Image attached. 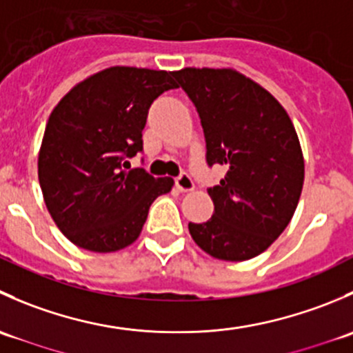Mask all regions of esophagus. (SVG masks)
<instances>
[{"instance_id": "34e87169", "label": "esophagus", "mask_w": 353, "mask_h": 353, "mask_svg": "<svg viewBox=\"0 0 353 353\" xmlns=\"http://www.w3.org/2000/svg\"><path fill=\"white\" fill-rule=\"evenodd\" d=\"M176 186L177 190L186 193V191H193L194 190V183L188 174H181L179 177H176Z\"/></svg>"}]
</instances>
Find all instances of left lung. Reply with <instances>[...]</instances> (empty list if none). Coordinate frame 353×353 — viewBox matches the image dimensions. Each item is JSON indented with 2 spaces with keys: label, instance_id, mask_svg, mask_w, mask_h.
Instances as JSON below:
<instances>
[{
  "label": "left lung",
  "instance_id": "left-lung-1",
  "mask_svg": "<svg viewBox=\"0 0 353 353\" xmlns=\"http://www.w3.org/2000/svg\"><path fill=\"white\" fill-rule=\"evenodd\" d=\"M193 101L206 162L227 167L208 190L215 212L190 234L206 254L245 261L275 243L294 216L304 184V157L287 110L268 90L232 68L174 71Z\"/></svg>",
  "mask_w": 353,
  "mask_h": 353
}]
</instances>
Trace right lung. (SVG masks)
Masks as SVG:
<instances>
[{"mask_svg": "<svg viewBox=\"0 0 353 353\" xmlns=\"http://www.w3.org/2000/svg\"><path fill=\"white\" fill-rule=\"evenodd\" d=\"M177 88L170 71L112 66L74 85L52 109L39 150V183L52 220L71 243L114 252L140 236L170 177L124 170L143 150L152 102Z\"/></svg>", "mask_w": 353, "mask_h": 353, "instance_id": "1", "label": "right lung"}]
</instances>
